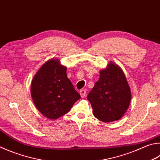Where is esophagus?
Returning a JSON list of instances; mask_svg holds the SVG:
<instances>
[{"label": "esophagus", "mask_w": 160, "mask_h": 160, "mask_svg": "<svg viewBox=\"0 0 160 160\" xmlns=\"http://www.w3.org/2000/svg\"><path fill=\"white\" fill-rule=\"evenodd\" d=\"M86 89H81L80 91V96H81V97L82 98H84L85 97V95H86Z\"/></svg>", "instance_id": "34e87169"}]
</instances>
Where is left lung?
<instances>
[{
	"mask_svg": "<svg viewBox=\"0 0 160 160\" xmlns=\"http://www.w3.org/2000/svg\"><path fill=\"white\" fill-rule=\"evenodd\" d=\"M131 99L125 75L112 62L100 71L99 79L88 96L94 117L103 122L120 120L128 109Z\"/></svg>",
	"mask_w": 160,
	"mask_h": 160,
	"instance_id": "left-lung-1",
	"label": "left lung"
}]
</instances>
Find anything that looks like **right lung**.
<instances>
[{
  "instance_id": "1",
  "label": "right lung",
  "mask_w": 160,
  "mask_h": 160,
  "mask_svg": "<svg viewBox=\"0 0 160 160\" xmlns=\"http://www.w3.org/2000/svg\"><path fill=\"white\" fill-rule=\"evenodd\" d=\"M31 94L36 108L50 120H57L67 113L80 98L66 75V67L59 59L47 61L34 75Z\"/></svg>"
}]
</instances>
